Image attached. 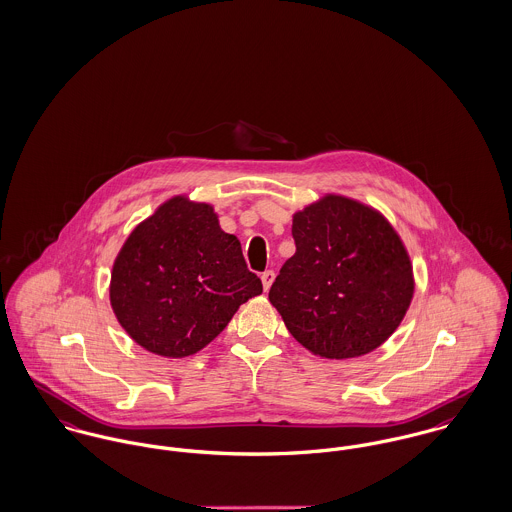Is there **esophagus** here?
Segmentation results:
<instances>
[{
  "label": "esophagus",
  "instance_id": "obj_1",
  "mask_svg": "<svg viewBox=\"0 0 512 512\" xmlns=\"http://www.w3.org/2000/svg\"><path fill=\"white\" fill-rule=\"evenodd\" d=\"M261 280H263V288H265V292H269L271 284L275 282V271H265V273L261 275Z\"/></svg>",
  "mask_w": 512,
  "mask_h": 512
}]
</instances>
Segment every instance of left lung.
Here are the masks:
<instances>
[{
    "label": "left lung",
    "mask_w": 512,
    "mask_h": 512,
    "mask_svg": "<svg viewBox=\"0 0 512 512\" xmlns=\"http://www.w3.org/2000/svg\"><path fill=\"white\" fill-rule=\"evenodd\" d=\"M296 253L269 300L286 329L321 358L378 349L407 312L415 282L403 241L374 208L325 195L292 218Z\"/></svg>",
    "instance_id": "1"
}]
</instances>
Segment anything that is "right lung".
Returning a JSON list of instances; mask_svg holds the SVG:
<instances>
[{
  "instance_id": "obj_1",
  "label": "right lung",
  "mask_w": 512,
  "mask_h": 512,
  "mask_svg": "<svg viewBox=\"0 0 512 512\" xmlns=\"http://www.w3.org/2000/svg\"><path fill=\"white\" fill-rule=\"evenodd\" d=\"M263 284L245 265L241 243L206 202L169 198L118 251L111 306L146 351L183 358L204 349Z\"/></svg>"
}]
</instances>
